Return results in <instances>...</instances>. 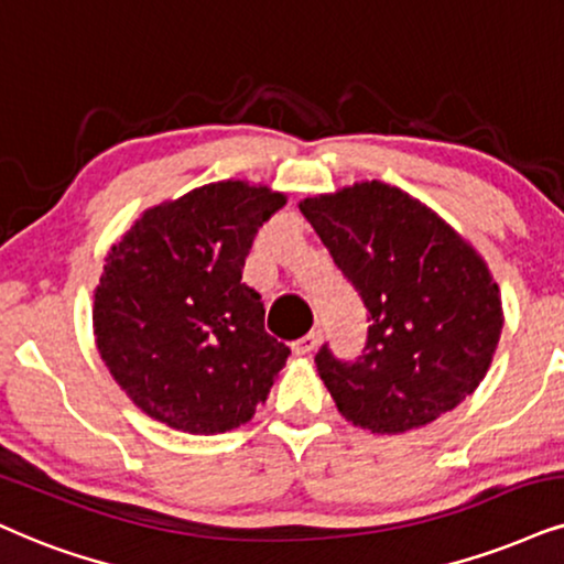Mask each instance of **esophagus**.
I'll return each mask as SVG.
<instances>
[{"label":"esophagus","instance_id":"1","mask_svg":"<svg viewBox=\"0 0 564 564\" xmlns=\"http://www.w3.org/2000/svg\"><path fill=\"white\" fill-rule=\"evenodd\" d=\"M318 339H322V335H318V332H308V335H305V337L295 339L293 352H295V356H308L311 350H316Z\"/></svg>","mask_w":564,"mask_h":564}]
</instances>
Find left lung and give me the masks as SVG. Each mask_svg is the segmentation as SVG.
<instances>
[{
    "instance_id": "obj_1",
    "label": "left lung",
    "mask_w": 564,
    "mask_h": 564,
    "mask_svg": "<svg viewBox=\"0 0 564 564\" xmlns=\"http://www.w3.org/2000/svg\"><path fill=\"white\" fill-rule=\"evenodd\" d=\"M303 217L366 305L358 358L316 368L339 413L377 434L440 419L481 384L502 335L499 288L474 248L421 200L379 180L305 198Z\"/></svg>"
}]
</instances>
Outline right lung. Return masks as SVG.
Listing matches in <instances>:
<instances>
[{
  "instance_id": "add662e5",
  "label": "right lung",
  "mask_w": 564,
  "mask_h": 564,
  "mask_svg": "<svg viewBox=\"0 0 564 564\" xmlns=\"http://www.w3.org/2000/svg\"><path fill=\"white\" fill-rule=\"evenodd\" d=\"M282 193L240 180L149 208L109 250L94 295L99 352L128 398L187 434H221L267 400L290 347L263 329V303L242 282Z\"/></svg>"
}]
</instances>
